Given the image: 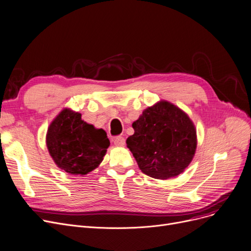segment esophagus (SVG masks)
Masks as SVG:
<instances>
[{
  "mask_svg": "<svg viewBox=\"0 0 251 251\" xmlns=\"http://www.w3.org/2000/svg\"><path fill=\"white\" fill-rule=\"evenodd\" d=\"M113 142H114V144H115L116 146H124L125 143H126V140H125L124 137L118 136V137H115V138H114Z\"/></svg>",
  "mask_w": 251,
  "mask_h": 251,
  "instance_id": "34e87169",
  "label": "esophagus"
}]
</instances>
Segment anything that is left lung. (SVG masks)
Instances as JSON below:
<instances>
[{"label": "left lung", "mask_w": 251, "mask_h": 251, "mask_svg": "<svg viewBox=\"0 0 251 251\" xmlns=\"http://www.w3.org/2000/svg\"><path fill=\"white\" fill-rule=\"evenodd\" d=\"M134 135L126 139L139 169L145 175L168 180L176 176L192 161L196 128L186 112L175 104L160 100L148 107L133 123Z\"/></svg>", "instance_id": "8db88e82"}]
</instances>
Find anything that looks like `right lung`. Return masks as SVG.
I'll return each mask as SVG.
<instances>
[{"mask_svg": "<svg viewBox=\"0 0 251 251\" xmlns=\"http://www.w3.org/2000/svg\"><path fill=\"white\" fill-rule=\"evenodd\" d=\"M46 144L59 169L86 176L100 165L110 142L104 129L83 122L80 113L64 108L48 127Z\"/></svg>", "mask_w": 251, "mask_h": 251, "instance_id": "right-lung-1", "label": "right lung"}]
</instances>
